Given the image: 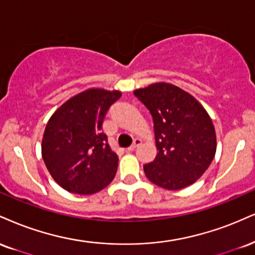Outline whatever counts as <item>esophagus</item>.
Wrapping results in <instances>:
<instances>
[{"label":"esophagus","mask_w":255,"mask_h":255,"mask_svg":"<svg viewBox=\"0 0 255 255\" xmlns=\"http://www.w3.org/2000/svg\"><path fill=\"white\" fill-rule=\"evenodd\" d=\"M141 143V140L140 139H134V141H133V143H131V146L129 147V148H128V151H133V149H135L137 146H139Z\"/></svg>","instance_id":"obj_1"}]
</instances>
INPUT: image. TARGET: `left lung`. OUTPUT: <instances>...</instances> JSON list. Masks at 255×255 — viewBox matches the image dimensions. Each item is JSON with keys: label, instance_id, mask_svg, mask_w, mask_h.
Masks as SVG:
<instances>
[{"label": "left lung", "instance_id": "obj_1", "mask_svg": "<svg viewBox=\"0 0 255 255\" xmlns=\"http://www.w3.org/2000/svg\"><path fill=\"white\" fill-rule=\"evenodd\" d=\"M134 95L151 113L154 160L143 166L155 185L180 190L202 177L216 153V133L209 114L194 96L170 83H154Z\"/></svg>", "mask_w": 255, "mask_h": 255}]
</instances>
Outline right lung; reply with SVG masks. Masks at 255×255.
<instances>
[{"label": "right lung", "instance_id": "add662e5", "mask_svg": "<svg viewBox=\"0 0 255 255\" xmlns=\"http://www.w3.org/2000/svg\"><path fill=\"white\" fill-rule=\"evenodd\" d=\"M121 97L93 88L61 104L46 125L41 154L52 178L66 191L93 195L114 179L119 158L102 133L104 116Z\"/></svg>", "mask_w": 255, "mask_h": 255}]
</instances>
